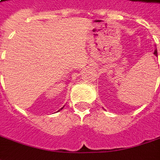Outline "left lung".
<instances>
[{
    "mask_svg": "<svg viewBox=\"0 0 160 160\" xmlns=\"http://www.w3.org/2000/svg\"><path fill=\"white\" fill-rule=\"evenodd\" d=\"M154 55H155L156 57H158V51H157V49H155V50H154Z\"/></svg>",
    "mask_w": 160,
    "mask_h": 160,
    "instance_id": "1",
    "label": "left lung"
}]
</instances>
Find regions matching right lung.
Instances as JSON below:
<instances>
[{"mask_svg":"<svg viewBox=\"0 0 160 160\" xmlns=\"http://www.w3.org/2000/svg\"><path fill=\"white\" fill-rule=\"evenodd\" d=\"M63 108H62V109H63Z\"/></svg>","mask_w":160,"mask_h":160,"instance_id":"obj_1","label":"right lung"}]
</instances>
